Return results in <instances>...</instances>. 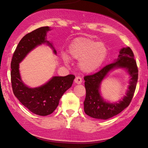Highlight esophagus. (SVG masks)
<instances>
[{
    "instance_id": "34e87169",
    "label": "esophagus",
    "mask_w": 148,
    "mask_h": 148,
    "mask_svg": "<svg viewBox=\"0 0 148 148\" xmlns=\"http://www.w3.org/2000/svg\"><path fill=\"white\" fill-rule=\"evenodd\" d=\"M74 82L76 84H81L82 82V79L80 77L77 76V77H76V78H75V79H74Z\"/></svg>"
}]
</instances>
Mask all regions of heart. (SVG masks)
Returning <instances> with one entry per match:
<instances>
[{
    "label": "heart",
    "mask_w": 148,
    "mask_h": 148,
    "mask_svg": "<svg viewBox=\"0 0 148 148\" xmlns=\"http://www.w3.org/2000/svg\"><path fill=\"white\" fill-rule=\"evenodd\" d=\"M69 56L62 53L64 62L70 58L79 60L78 67L84 73H92L101 68L108 56V48L103 42L85 37L75 38L69 45Z\"/></svg>",
    "instance_id": "heart-1"
}]
</instances>
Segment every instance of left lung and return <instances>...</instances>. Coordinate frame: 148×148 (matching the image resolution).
I'll list each match as a JSON object with an SVG mask.
<instances>
[{
    "mask_svg": "<svg viewBox=\"0 0 148 148\" xmlns=\"http://www.w3.org/2000/svg\"><path fill=\"white\" fill-rule=\"evenodd\" d=\"M117 69H124L130 76L128 89L125 95L117 102L106 101L101 96L100 86L102 81L110 72ZM136 62L133 52L129 47H123L118 57L112 64L104 66L93 75L84 77L86 97L84 112L87 116L99 119H108L116 116L129 106L133 97L138 81Z\"/></svg>",
    "mask_w": 148,
    "mask_h": 148,
    "instance_id": "left-lung-1",
    "label": "left lung"
}]
</instances>
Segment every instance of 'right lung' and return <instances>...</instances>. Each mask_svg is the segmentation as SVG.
<instances>
[{"label":"right lung","instance_id":"right-lung-1","mask_svg":"<svg viewBox=\"0 0 148 148\" xmlns=\"http://www.w3.org/2000/svg\"><path fill=\"white\" fill-rule=\"evenodd\" d=\"M51 29L42 27L23 37L15 50L11 62V82L16 98L32 113L42 116L51 114L59 104L64 92L71 87L75 76H53L46 83L36 87H30L24 83L19 72V63L32 50L46 44L57 54L51 42L47 40V33Z\"/></svg>","mask_w":148,"mask_h":148}]
</instances>
